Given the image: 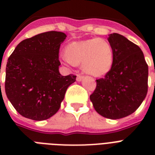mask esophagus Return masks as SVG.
<instances>
[{"label": "esophagus", "instance_id": "1", "mask_svg": "<svg viewBox=\"0 0 155 155\" xmlns=\"http://www.w3.org/2000/svg\"><path fill=\"white\" fill-rule=\"evenodd\" d=\"M83 78H84L83 76H81V75H78V76H77V78H76L77 81H82Z\"/></svg>", "mask_w": 155, "mask_h": 155}]
</instances>
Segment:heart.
I'll use <instances>...</instances> for the list:
<instances>
[{
	"instance_id": "b5f03b06",
	"label": "heart",
	"mask_w": 155,
	"mask_h": 155,
	"mask_svg": "<svg viewBox=\"0 0 155 155\" xmlns=\"http://www.w3.org/2000/svg\"><path fill=\"white\" fill-rule=\"evenodd\" d=\"M63 61L74 66L81 64L86 74L102 77L113 66V47L106 40L98 38L73 42L66 47Z\"/></svg>"
}]
</instances>
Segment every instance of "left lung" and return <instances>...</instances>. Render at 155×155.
Segmentation results:
<instances>
[{"label":"left lung","instance_id":"left-lung-1","mask_svg":"<svg viewBox=\"0 0 155 155\" xmlns=\"http://www.w3.org/2000/svg\"><path fill=\"white\" fill-rule=\"evenodd\" d=\"M113 47V64L104 78L96 80L90 95L98 114L118 120L132 114L147 93L148 66L140 48L118 33L109 35Z\"/></svg>","mask_w":155,"mask_h":155}]
</instances>
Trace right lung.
<instances>
[{
    "label": "right lung",
    "mask_w": 155,
    "mask_h": 155,
    "mask_svg": "<svg viewBox=\"0 0 155 155\" xmlns=\"http://www.w3.org/2000/svg\"><path fill=\"white\" fill-rule=\"evenodd\" d=\"M67 35L51 31L21 41L8 58L5 92L18 113L42 121L56 114L76 76L60 74L59 50Z\"/></svg>",
    "instance_id": "add662e5"
}]
</instances>
